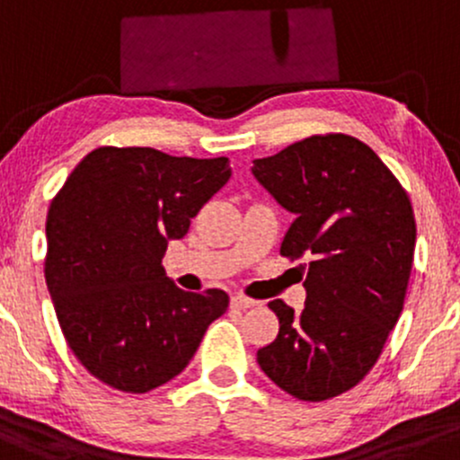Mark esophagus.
<instances>
[{
	"label": "esophagus",
	"instance_id": "34e87169",
	"mask_svg": "<svg viewBox=\"0 0 460 460\" xmlns=\"http://www.w3.org/2000/svg\"><path fill=\"white\" fill-rule=\"evenodd\" d=\"M230 304H232V308H239V311H245V308H252V306H256V299H250V297H245V296H232L230 297Z\"/></svg>",
	"mask_w": 460,
	"mask_h": 460
}]
</instances>
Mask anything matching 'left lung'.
<instances>
[{"label": "left lung", "mask_w": 460, "mask_h": 460, "mask_svg": "<svg viewBox=\"0 0 460 460\" xmlns=\"http://www.w3.org/2000/svg\"><path fill=\"white\" fill-rule=\"evenodd\" d=\"M252 173L296 215L280 254L313 258L302 313L270 302L280 330L256 360L297 400H330L369 374L404 306L417 236L411 199L348 134H314L256 158Z\"/></svg>", "instance_id": "obj_1"}]
</instances>
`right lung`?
I'll use <instances>...</instances> for the list:
<instances>
[{
	"mask_svg": "<svg viewBox=\"0 0 460 460\" xmlns=\"http://www.w3.org/2000/svg\"><path fill=\"white\" fill-rule=\"evenodd\" d=\"M226 156L97 147L51 199L45 280L75 358L97 380L147 394L175 378L228 308V293L182 291L163 256L228 182Z\"/></svg>",
	"mask_w": 460,
	"mask_h": 460,
	"instance_id": "obj_1",
	"label": "right lung"
}]
</instances>
